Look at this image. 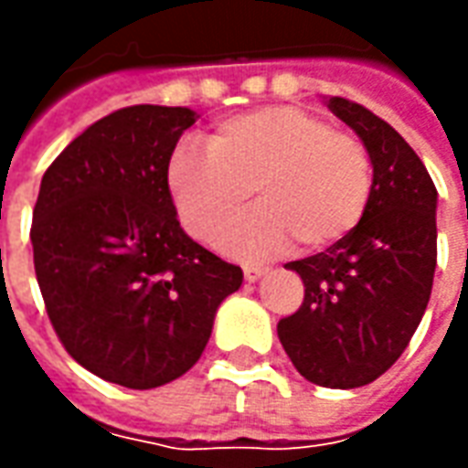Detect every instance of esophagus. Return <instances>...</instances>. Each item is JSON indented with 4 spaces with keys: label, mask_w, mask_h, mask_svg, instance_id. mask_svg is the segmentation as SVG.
<instances>
[{
    "label": "esophagus",
    "mask_w": 468,
    "mask_h": 468,
    "mask_svg": "<svg viewBox=\"0 0 468 468\" xmlns=\"http://www.w3.org/2000/svg\"><path fill=\"white\" fill-rule=\"evenodd\" d=\"M265 271H268V268H261V265H245L243 268L245 281H248V283H255L261 275H265Z\"/></svg>",
    "instance_id": "obj_1"
}]
</instances>
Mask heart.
Returning a JSON list of instances; mask_svg holds the SVG:
<instances>
[{"label":"heart","instance_id":"heart-1","mask_svg":"<svg viewBox=\"0 0 468 468\" xmlns=\"http://www.w3.org/2000/svg\"><path fill=\"white\" fill-rule=\"evenodd\" d=\"M167 160L177 220L200 243H215L243 215L250 187L258 207L225 235V253L258 261L288 250H325L356 230L368 210L373 165L366 144L293 105L255 107L228 117L205 140Z\"/></svg>","mask_w":468,"mask_h":468}]
</instances>
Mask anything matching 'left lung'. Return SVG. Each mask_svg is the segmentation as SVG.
I'll use <instances>...</instances> for the list:
<instances>
[{
	"label": "left lung",
	"instance_id": "1",
	"mask_svg": "<svg viewBox=\"0 0 468 468\" xmlns=\"http://www.w3.org/2000/svg\"><path fill=\"white\" fill-rule=\"evenodd\" d=\"M328 107L371 154V203L341 243L285 263L301 275L305 295L278 321V338L303 378L358 388L399 361L421 324L436 271L439 195L391 124L344 97H331Z\"/></svg>",
	"mask_w": 468,
	"mask_h": 468
}]
</instances>
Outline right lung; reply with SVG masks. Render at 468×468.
Here are the masks:
<instances>
[{"label": "right lung", "instance_id": "obj_1", "mask_svg": "<svg viewBox=\"0 0 468 468\" xmlns=\"http://www.w3.org/2000/svg\"><path fill=\"white\" fill-rule=\"evenodd\" d=\"M187 107L133 105L90 124L47 167L35 213V273L55 334L87 371L157 388L203 356L218 305L243 283L180 228L167 160Z\"/></svg>", "mask_w": 468, "mask_h": 468}]
</instances>
